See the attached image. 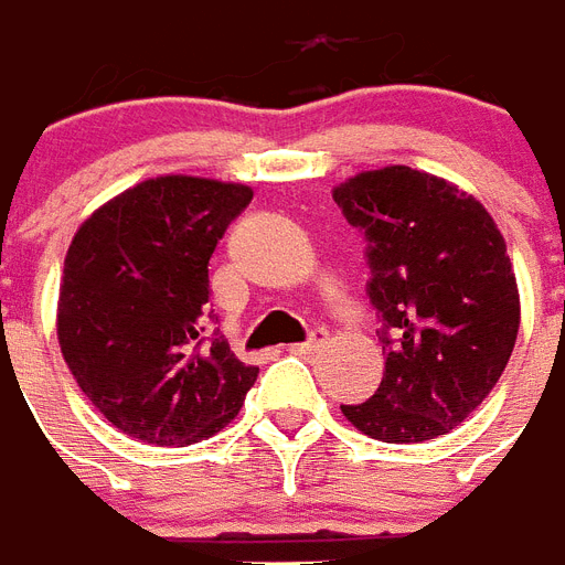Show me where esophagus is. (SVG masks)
<instances>
[{
    "mask_svg": "<svg viewBox=\"0 0 565 565\" xmlns=\"http://www.w3.org/2000/svg\"><path fill=\"white\" fill-rule=\"evenodd\" d=\"M327 341H329V332L318 327V329H311V335L306 338L303 344H295L291 350H295V353H318V350L327 347Z\"/></svg>",
    "mask_w": 565,
    "mask_h": 565,
    "instance_id": "obj_1",
    "label": "esophagus"
}]
</instances>
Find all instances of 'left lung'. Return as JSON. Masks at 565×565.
I'll use <instances>...</instances> for the list:
<instances>
[{
    "instance_id": "left-lung-1",
    "label": "left lung",
    "mask_w": 565,
    "mask_h": 565,
    "mask_svg": "<svg viewBox=\"0 0 565 565\" xmlns=\"http://www.w3.org/2000/svg\"><path fill=\"white\" fill-rule=\"evenodd\" d=\"M367 242V297L382 318L376 394L341 405L382 444L449 435L484 403L519 332L511 256L490 212L452 183L385 166L332 192Z\"/></svg>"
}]
</instances>
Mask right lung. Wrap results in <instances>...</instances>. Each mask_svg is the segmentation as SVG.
Instances as JSON below:
<instances>
[{
  "mask_svg": "<svg viewBox=\"0 0 565 565\" xmlns=\"http://www.w3.org/2000/svg\"><path fill=\"white\" fill-rule=\"evenodd\" d=\"M242 183L166 174L98 206L72 238L57 341L87 399L154 446L206 440L259 367L238 361L210 306V256L250 204Z\"/></svg>",
  "mask_w": 565,
  "mask_h": 565,
  "instance_id": "obj_1",
  "label": "right lung"
}]
</instances>
